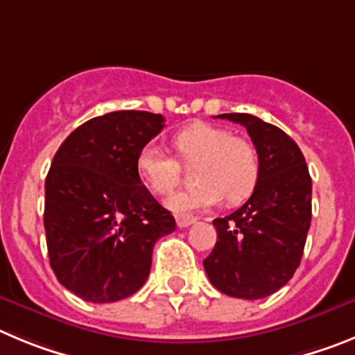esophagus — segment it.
<instances>
[{
    "label": "esophagus",
    "mask_w": 355,
    "mask_h": 355,
    "mask_svg": "<svg viewBox=\"0 0 355 355\" xmlns=\"http://www.w3.org/2000/svg\"><path fill=\"white\" fill-rule=\"evenodd\" d=\"M193 223H196V217L193 216H177V225L178 228H187V226H191Z\"/></svg>",
    "instance_id": "34e87169"
}]
</instances>
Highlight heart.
Instances as JSON below:
<instances>
[{
  "label": "heart",
  "mask_w": 355,
  "mask_h": 355,
  "mask_svg": "<svg viewBox=\"0 0 355 355\" xmlns=\"http://www.w3.org/2000/svg\"><path fill=\"white\" fill-rule=\"evenodd\" d=\"M173 148L182 164L193 166L191 189L168 200L177 214L194 212L228 200L241 203L251 196L260 178V157L257 146L241 136L212 123L196 122L173 136ZM180 162L168 155L161 146L148 143L138 152L136 173L154 194L173 193L180 182Z\"/></svg>",
  "instance_id": "b5f03b06"
}]
</instances>
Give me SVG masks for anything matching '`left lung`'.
I'll use <instances>...</instances> for the list:
<instances>
[{
    "label": "left lung",
    "mask_w": 355,
    "mask_h": 355,
    "mask_svg": "<svg viewBox=\"0 0 355 355\" xmlns=\"http://www.w3.org/2000/svg\"><path fill=\"white\" fill-rule=\"evenodd\" d=\"M241 123L257 146L260 178L239 210L214 219L217 242L203 260L210 283L239 299H263L292 279L311 225V177L297 143L279 127L245 113Z\"/></svg>",
    "instance_id": "8db88e82"
}]
</instances>
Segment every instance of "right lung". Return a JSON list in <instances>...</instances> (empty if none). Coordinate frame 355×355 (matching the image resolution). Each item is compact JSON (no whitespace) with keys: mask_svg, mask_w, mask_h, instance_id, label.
<instances>
[{"mask_svg":"<svg viewBox=\"0 0 355 355\" xmlns=\"http://www.w3.org/2000/svg\"><path fill=\"white\" fill-rule=\"evenodd\" d=\"M164 127L162 114L113 111L62 143L46 178L47 253L56 279L85 301L114 302L145 285L155 242L175 217L136 173L138 152Z\"/></svg>","mask_w":355,"mask_h":355,"instance_id":"add662e5","label":"right lung"}]
</instances>
